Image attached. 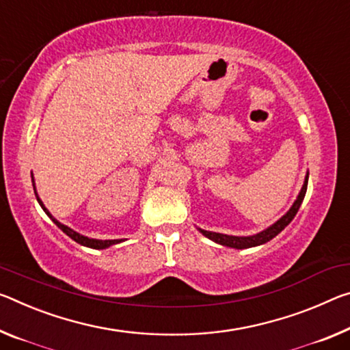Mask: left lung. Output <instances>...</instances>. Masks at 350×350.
<instances>
[{
  "label": "left lung",
  "mask_w": 350,
  "mask_h": 350,
  "mask_svg": "<svg viewBox=\"0 0 350 350\" xmlns=\"http://www.w3.org/2000/svg\"><path fill=\"white\" fill-rule=\"evenodd\" d=\"M307 185H308V173L305 176V180H304V185L301 188V191H299V195L296 198V201L293 202L291 208L288 210V212L282 216L280 219H277L273 226H269L268 229H265L262 232H258V234L255 235H249V237H235V235H226V234H218V232H210V230H204V229H199L198 230L201 232L204 237H207L208 240H212L215 243H218L221 246H227V247H234V249H247V247H255V246H260V245H265V243H268L269 240H273L275 235H279L282 230L285 229V227L291 223L293 218H295L299 207H301V204L305 198V193H307Z\"/></svg>",
  "instance_id": "left-lung-1"
}]
</instances>
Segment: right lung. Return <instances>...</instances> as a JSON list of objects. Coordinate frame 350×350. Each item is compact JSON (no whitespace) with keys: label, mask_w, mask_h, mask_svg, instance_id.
Returning a JSON list of instances; mask_svg holds the SVG:
<instances>
[{"label":"right lung","mask_w":350,"mask_h":350,"mask_svg":"<svg viewBox=\"0 0 350 350\" xmlns=\"http://www.w3.org/2000/svg\"><path fill=\"white\" fill-rule=\"evenodd\" d=\"M31 177H32V185H34V193H36V198H37V201H38V204H40V207L43 208V212H45L49 218L53 219V223L59 227L60 230L64 232V234H66L68 235L71 240H75L76 243H79V245H82V246H87V247H92V249H105V247H110V246H113V245H118V243H121L123 240H96V238H88V237H85V235H81L79 232H76V230H73V229H70L68 226H65V224H62V223H59L57 219L54 218V216L48 212V208L45 207V204L42 202V199L38 198V195H37V190H36V184H34V176L31 174Z\"/></svg>","instance_id":"add662e5"}]
</instances>
